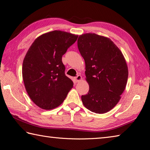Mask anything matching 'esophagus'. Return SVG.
Masks as SVG:
<instances>
[{
    "instance_id": "obj_1",
    "label": "esophagus",
    "mask_w": 150,
    "mask_h": 150,
    "mask_svg": "<svg viewBox=\"0 0 150 150\" xmlns=\"http://www.w3.org/2000/svg\"><path fill=\"white\" fill-rule=\"evenodd\" d=\"M74 79H75L76 83H78V82H79V81H80L81 79H82V76H81V75H78L76 77H75Z\"/></svg>"
}]
</instances>
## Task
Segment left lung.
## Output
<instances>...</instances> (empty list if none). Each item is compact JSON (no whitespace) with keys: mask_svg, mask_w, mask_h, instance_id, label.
<instances>
[{"mask_svg":"<svg viewBox=\"0 0 150 150\" xmlns=\"http://www.w3.org/2000/svg\"><path fill=\"white\" fill-rule=\"evenodd\" d=\"M78 46L86 65L89 89L81 96L89 111L103 114L114 108L126 88L128 69L123 54L108 38L94 33L80 35Z\"/></svg>","mask_w":150,"mask_h":150,"instance_id":"obj_1","label":"left lung"}]
</instances>
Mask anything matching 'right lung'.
I'll use <instances>...</instances> for the list:
<instances>
[{"label":"right lung","instance_id":"right-lung-1","mask_svg":"<svg viewBox=\"0 0 150 150\" xmlns=\"http://www.w3.org/2000/svg\"><path fill=\"white\" fill-rule=\"evenodd\" d=\"M78 35L54 30L36 38L27 52L22 64L26 91L38 107L46 110L58 107L73 87L65 75L62 57Z\"/></svg>","mask_w":150,"mask_h":150}]
</instances>
